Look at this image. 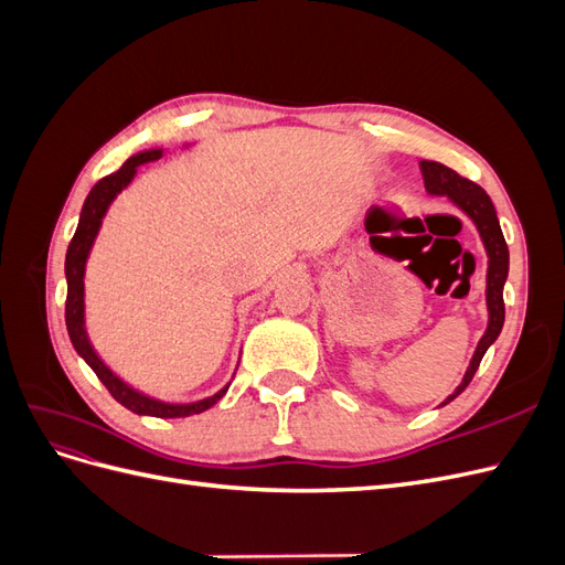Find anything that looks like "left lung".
I'll return each mask as SVG.
<instances>
[{"instance_id":"left-lung-1","label":"left lung","mask_w":565,"mask_h":565,"mask_svg":"<svg viewBox=\"0 0 565 565\" xmlns=\"http://www.w3.org/2000/svg\"><path fill=\"white\" fill-rule=\"evenodd\" d=\"M422 177H424V188L426 193L431 195H446L452 204L465 212L481 235L486 254H488V276H486V303H488V328L486 334L478 341V347L473 351L471 363L465 372V380L461 384L450 393V396L443 401L440 405H448L450 401H455L461 391L469 386V382L473 380V374L481 365L486 351L490 349V344L494 339L500 337L502 324H504V282L509 276V249L504 243V235L500 228L498 221V212H494V204L490 200V195L483 191L481 185L459 177L455 169L440 164V162H431V160H422L419 162Z\"/></svg>"}]
</instances>
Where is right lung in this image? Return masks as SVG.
I'll return each instance as SVG.
<instances>
[{"label":"right lung","instance_id":"add662e5","mask_svg":"<svg viewBox=\"0 0 565 565\" xmlns=\"http://www.w3.org/2000/svg\"><path fill=\"white\" fill-rule=\"evenodd\" d=\"M162 158V148H150L143 152H136L122 167L117 169L115 174L100 179L84 200V207L79 212V224L73 235L71 245H67L65 254V280H67V299H65V324H67V334H71V341L75 351L84 358L96 377L104 382V386L113 393V398L117 403H122L127 409L136 415H148V417H160V419H172V417H191L200 415L204 409H210L216 401L224 398V393L228 391L231 382L218 388L214 396L202 398L195 403H164L158 398H150L146 393L136 391L127 382H122L117 374L100 361L98 353L94 351L92 341L87 337V330H84V268H87L89 252L94 247V241L98 235L100 224H104V216L117 193H122L125 188L131 183L136 177V169L146 162H156Z\"/></svg>","mask_w":565,"mask_h":565}]
</instances>
